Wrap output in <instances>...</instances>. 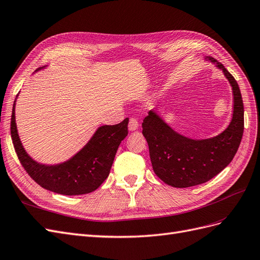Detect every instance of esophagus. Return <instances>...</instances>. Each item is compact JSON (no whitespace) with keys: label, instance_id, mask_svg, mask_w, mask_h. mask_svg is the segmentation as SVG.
<instances>
[{"label":"esophagus","instance_id":"esophagus-1","mask_svg":"<svg viewBox=\"0 0 260 260\" xmlns=\"http://www.w3.org/2000/svg\"><path fill=\"white\" fill-rule=\"evenodd\" d=\"M128 128H129L130 131H136L139 128V122H138L136 118H130Z\"/></svg>","mask_w":260,"mask_h":260}]
</instances>
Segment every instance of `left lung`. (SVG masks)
Segmentation results:
<instances>
[{
    "label": "left lung",
    "mask_w": 260,
    "mask_h": 260,
    "mask_svg": "<svg viewBox=\"0 0 260 260\" xmlns=\"http://www.w3.org/2000/svg\"><path fill=\"white\" fill-rule=\"evenodd\" d=\"M229 81L233 93V114L229 125L218 136L192 139L172 129L157 109H151L142 122L153 170L165 183L188 187L205 183L231 162L244 130V106L238 82L224 66L205 56Z\"/></svg>",
    "instance_id": "8db88e82"
}]
</instances>
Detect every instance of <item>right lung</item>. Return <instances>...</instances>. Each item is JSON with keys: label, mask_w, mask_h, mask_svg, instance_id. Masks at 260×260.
Instances as JSON below:
<instances>
[{"label": "right lung", "mask_w": 260, "mask_h": 260, "mask_svg": "<svg viewBox=\"0 0 260 260\" xmlns=\"http://www.w3.org/2000/svg\"><path fill=\"white\" fill-rule=\"evenodd\" d=\"M46 67H39L35 74ZM17 98L18 94L13 105L11 135L15 151L28 175L39 185L57 194L81 195L95 191L108 177L117 149L128 136V118L118 124L101 125L85 145L67 160L39 162L27 153L18 136L15 117Z\"/></svg>", "instance_id": "right-lung-1"}]
</instances>
